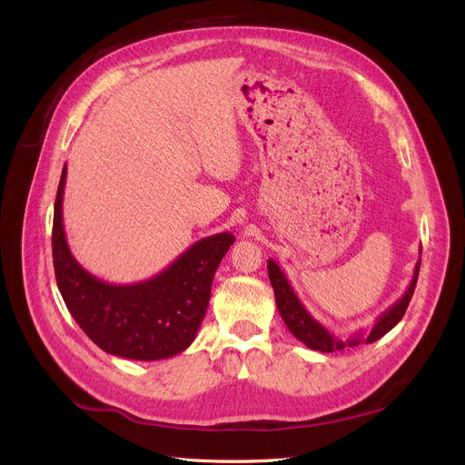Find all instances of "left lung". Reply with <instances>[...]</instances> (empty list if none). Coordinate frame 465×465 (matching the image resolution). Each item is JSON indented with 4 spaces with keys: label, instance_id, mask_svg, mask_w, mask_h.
<instances>
[{
    "label": "left lung",
    "instance_id": "obj_1",
    "mask_svg": "<svg viewBox=\"0 0 465 465\" xmlns=\"http://www.w3.org/2000/svg\"><path fill=\"white\" fill-rule=\"evenodd\" d=\"M419 267H420V260L415 265L413 279H411L410 287H407L403 297L396 304L390 306L386 312L380 314V318L376 320L372 330L367 335L355 333L353 337H349V340L343 341V340H340V337L331 335L318 320H314L311 316V312L306 311L297 294H294L285 273L281 272V267L273 260H267V273H270V281H272V287L275 292L277 311H279L281 318H283L285 326L308 349L322 351V353H333V351H341L345 347H355L359 343H374L376 340H380V337L386 335L403 318L407 306H410V301L413 297V291L417 285Z\"/></svg>",
    "mask_w": 465,
    "mask_h": 465
}]
</instances>
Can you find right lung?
<instances>
[{"mask_svg":"<svg viewBox=\"0 0 465 465\" xmlns=\"http://www.w3.org/2000/svg\"><path fill=\"white\" fill-rule=\"evenodd\" d=\"M65 174L67 166L55 193L52 256L69 314L89 340L110 355L161 361L182 353L202 326L213 275L234 236L219 232L202 238L166 270L142 283H106L83 270L69 252L62 217Z\"/></svg>","mask_w":465,"mask_h":465,"instance_id":"right-lung-1","label":"right lung"}]
</instances>
